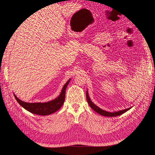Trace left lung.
Returning <instances> with one entry per match:
<instances>
[{
	"instance_id": "left-lung-1",
	"label": "left lung",
	"mask_w": 155,
	"mask_h": 155,
	"mask_svg": "<svg viewBox=\"0 0 155 155\" xmlns=\"http://www.w3.org/2000/svg\"><path fill=\"white\" fill-rule=\"evenodd\" d=\"M86 96H87V102H88V104H89V105H90V107L92 108V109L96 111L97 113L100 114L104 116H107V117H112H112H114V116H119V115H121V114L125 113V112L129 110L131 108V107H130V108H128V109H124V110H120V111H118V112H107V111H105L104 110H102L101 109H100V108L97 107L95 104H93V103L92 102V101L91 100L90 97H89V96H88V94L87 91Z\"/></svg>"
}]
</instances>
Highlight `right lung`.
<instances>
[{
    "mask_svg": "<svg viewBox=\"0 0 155 155\" xmlns=\"http://www.w3.org/2000/svg\"><path fill=\"white\" fill-rule=\"evenodd\" d=\"M70 81V79L63 87L60 95L55 100L46 103H27L22 101L14 94L16 100L23 108L33 114L46 116L54 113L58 110L64 104L66 88Z\"/></svg>",
    "mask_w": 155,
    "mask_h": 155,
    "instance_id": "obj_1",
    "label": "right lung"
}]
</instances>
